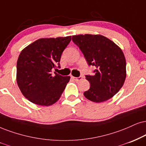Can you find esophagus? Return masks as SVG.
Returning a JSON list of instances; mask_svg holds the SVG:
<instances>
[{
  "label": "esophagus",
  "mask_w": 146,
  "mask_h": 146,
  "mask_svg": "<svg viewBox=\"0 0 146 146\" xmlns=\"http://www.w3.org/2000/svg\"><path fill=\"white\" fill-rule=\"evenodd\" d=\"M72 78H73L74 80H75V81H80V80H81L82 79V76H79V77H72Z\"/></svg>",
  "instance_id": "obj_1"
}]
</instances>
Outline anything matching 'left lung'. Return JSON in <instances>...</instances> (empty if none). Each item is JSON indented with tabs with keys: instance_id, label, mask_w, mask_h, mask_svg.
Wrapping results in <instances>:
<instances>
[{
	"instance_id": "left-lung-1",
	"label": "left lung",
	"mask_w": 146,
	"mask_h": 146,
	"mask_svg": "<svg viewBox=\"0 0 146 146\" xmlns=\"http://www.w3.org/2000/svg\"><path fill=\"white\" fill-rule=\"evenodd\" d=\"M72 40L83 53L89 66L95 68L93 75H86L89 89L84 93L93 102L112 98L123 87L126 78V60L123 51L102 35L72 36Z\"/></svg>"
}]
</instances>
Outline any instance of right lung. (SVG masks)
I'll list each match as a JSON object with an SVG mask.
<instances>
[{
  "mask_svg": "<svg viewBox=\"0 0 146 146\" xmlns=\"http://www.w3.org/2000/svg\"><path fill=\"white\" fill-rule=\"evenodd\" d=\"M71 36L40 38L22 50L17 62V82L23 96L39 106H51L60 98L70 76L54 70L60 68L61 57Z\"/></svg>",
  "mask_w": 146,
  "mask_h": 146,
  "instance_id": "1",
  "label": "right lung"
}]
</instances>
